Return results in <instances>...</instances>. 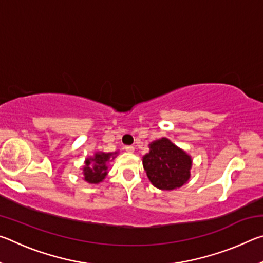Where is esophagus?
I'll return each mask as SVG.
<instances>
[{
    "label": "esophagus",
    "instance_id": "1",
    "mask_svg": "<svg viewBox=\"0 0 263 263\" xmlns=\"http://www.w3.org/2000/svg\"><path fill=\"white\" fill-rule=\"evenodd\" d=\"M124 149H125L126 152H128V153L135 152V147H133V146H125V147H124Z\"/></svg>",
    "mask_w": 263,
    "mask_h": 263
}]
</instances>
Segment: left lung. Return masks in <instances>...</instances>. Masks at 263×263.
<instances>
[{
	"instance_id": "obj_1",
	"label": "left lung",
	"mask_w": 263,
	"mask_h": 263,
	"mask_svg": "<svg viewBox=\"0 0 263 263\" xmlns=\"http://www.w3.org/2000/svg\"><path fill=\"white\" fill-rule=\"evenodd\" d=\"M142 164L152 184L162 190L180 188L190 177L191 158L167 138L149 145Z\"/></svg>"
}]
</instances>
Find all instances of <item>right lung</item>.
Masks as SVG:
<instances>
[{
  "label": "right lung",
  "instance_id": "right-lung-1",
  "mask_svg": "<svg viewBox=\"0 0 263 263\" xmlns=\"http://www.w3.org/2000/svg\"><path fill=\"white\" fill-rule=\"evenodd\" d=\"M116 153H96L94 158L86 160V167L83 168L84 180L89 183H99L103 181L108 174L106 162ZM114 159V158H112Z\"/></svg>",
  "mask_w": 263,
  "mask_h": 263
}]
</instances>
